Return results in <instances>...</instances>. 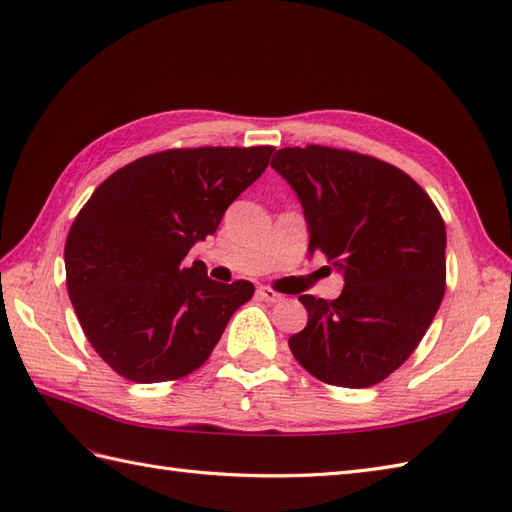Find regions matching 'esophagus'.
I'll list each match as a JSON object with an SVG mask.
<instances>
[{
    "label": "esophagus",
    "instance_id": "1",
    "mask_svg": "<svg viewBox=\"0 0 512 512\" xmlns=\"http://www.w3.org/2000/svg\"><path fill=\"white\" fill-rule=\"evenodd\" d=\"M257 296H259L261 301H266V303H279V301H283V294L275 292L272 288H259Z\"/></svg>",
    "mask_w": 512,
    "mask_h": 512
}]
</instances>
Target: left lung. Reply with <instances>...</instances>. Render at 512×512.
I'll return each mask as SVG.
<instances>
[{
	"mask_svg": "<svg viewBox=\"0 0 512 512\" xmlns=\"http://www.w3.org/2000/svg\"><path fill=\"white\" fill-rule=\"evenodd\" d=\"M275 168L299 196L312 253L344 272L334 301L299 296L307 325L290 351L331 386L368 388L419 347L445 294V222L425 189L382 159L331 146L281 148Z\"/></svg>",
	"mask_w": 512,
	"mask_h": 512,
	"instance_id": "1",
	"label": "left lung"
}]
</instances>
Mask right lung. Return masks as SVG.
<instances>
[{
    "mask_svg": "<svg viewBox=\"0 0 512 512\" xmlns=\"http://www.w3.org/2000/svg\"><path fill=\"white\" fill-rule=\"evenodd\" d=\"M275 148H172L113 172L71 224L67 292L95 353L130 382L181 379L207 362L251 281H211L196 242L266 172Z\"/></svg>",
    "mask_w": 512,
    "mask_h": 512,
    "instance_id": "1",
    "label": "right lung"
}]
</instances>
